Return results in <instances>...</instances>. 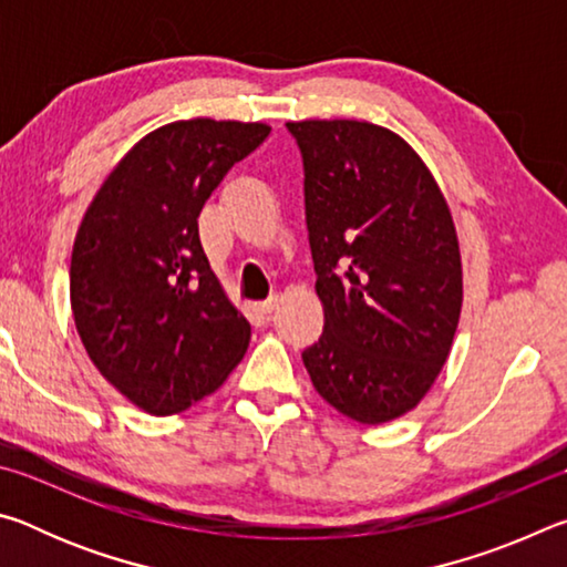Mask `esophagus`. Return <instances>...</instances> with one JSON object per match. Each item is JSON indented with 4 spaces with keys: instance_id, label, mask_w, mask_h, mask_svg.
Returning <instances> with one entry per match:
<instances>
[{
    "instance_id": "esophagus-1",
    "label": "esophagus",
    "mask_w": 567,
    "mask_h": 567,
    "mask_svg": "<svg viewBox=\"0 0 567 567\" xmlns=\"http://www.w3.org/2000/svg\"><path fill=\"white\" fill-rule=\"evenodd\" d=\"M277 302H280V297H277V295H272V297H270V300H265V302H260V305H257V310H260L262 315H272V312L277 310Z\"/></svg>"
}]
</instances>
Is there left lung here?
<instances>
[{
	"instance_id": "1",
	"label": "left lung",
	"mask_w": 567,
	"mask_h": 567,
	"mask_svg": "<svg viewBox=\"0 0 567 567\" xmlns=\"http://www.w3.org/2000/svg\"><path fill=\"white\" fill-rule=\"evenodd\" d=\"M305 162V217L324 312L302 352L344 417L382 425L420 405L453 350L463 260L453 213L405 140L364 120L287 122Z\"/></svg>"
}]
</instances>
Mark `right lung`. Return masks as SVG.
Wrapping results in <instances>:
<instances>
[{"label": "right lung", "instance_id": "1", "mask_svg": "<svg viewBox=\"0 0 567 567\" xmlns=\"http://www.w3.org/2000/svg\"><path fill=\"white\" fill-rule=\"evenodd\" d=\"M270 130L213 117L162 124L117 162L76 229V332L104 380L150 415L213 395L245 358L249 322L209 270L197 217Z\"/></svg>", "mask_w": 567, "mask_h": 567}]
</instances>
